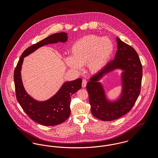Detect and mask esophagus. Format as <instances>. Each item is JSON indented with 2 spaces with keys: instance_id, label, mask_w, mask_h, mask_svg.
<instances>
[{
  "instance_id": "34e87169",
  "label": "esophagus",
  "mask_w": 158,
  "mask_h": 158,
  "mask_svg": "<svg viewBox=\"0 0 158 158\" xmlns=\"http://www.w3.org/2000/svg\"><path fill=\"white\" fill-rule=\"evenodd\" d=\"M86 85H87V81L85 79H83V81H82V87L83 88L86 87Z\"/></svg>"
}]
</instances>
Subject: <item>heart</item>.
<instances>
[{
    "instance_id": "b5f03b06",
    "label": "heart",
    "mask_w": 158,
    "mask_h": 158,
    "mask_svg": "<svg viewBox=\"0 0 158 158\" xmlns=\"http://www.w3.org/2000/svg\"><path fill=\"white\" fill-rule=\"evenodd\" d=\"M114 50L113 42L107 37L95 35L86 36L76 41L71 47V57L65 59L69 68L80 71L87 65L92 73H96L106 64Z\"/></svg>"
}]
</instances>
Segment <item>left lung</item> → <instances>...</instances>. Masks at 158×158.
I'll return each mask as SVG.
<instances>
[{
  "mask_svg": "<svg viewBox=\"0 0 158 158\" xmlns=\"http://www.w3.org/2000/svg\"><path fill=\"white\" fill-rule=\"evenodd\" d=\"M117 50L114 59L109 62L88 83L86 89L92 115L103 121L117 119L128 113L139 95L142 78V66L137 53L131 45L116 38ZM115 68L123 70V90L120 98L110 102L106 98L102 85L98 81L106 73Z\"/></svg>",
  "mask_w": 158,
  "mask_h": 158,
  "instance_id": "1",
  "label": "left lung"
}]
</instances>
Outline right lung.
<instances>
[{"mask_svg":"<svg viewBox=\"0 0 158 158\" xmlns=\"http://www.w3.org/2000/svg\"><path fill=\"white\" fill-rule=\"evenodd\" d=\"M67 41L68 34L61 32L53 34L30 46L23 51L14 71V81L18 102L31 120L44 126L57 125L68 119L70 114L71 95L81 88L82 79L78 78L67 81L50 99L44 102L36 101L26 92L23 86L21 70L23 58L43 45L58 42L65 43Z\"/></svg>","mask_w":158,"mask_h":158,"instance_id":"obj_1","label":"right lung"}]
</instances>
